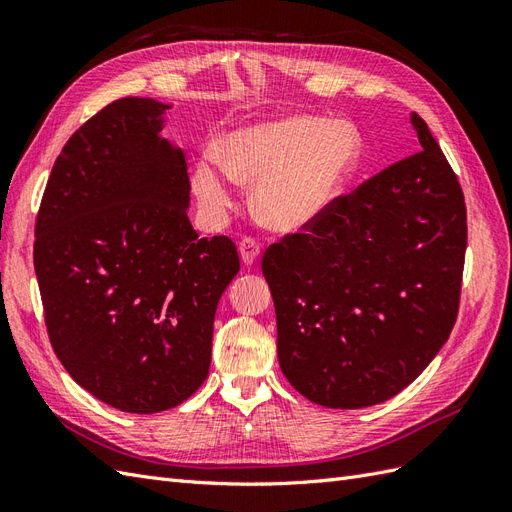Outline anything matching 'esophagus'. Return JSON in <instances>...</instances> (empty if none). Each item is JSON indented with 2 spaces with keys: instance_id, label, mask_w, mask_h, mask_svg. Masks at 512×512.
<instances>
[{
  "instance_id": "esophagus-1",
  "label": "esophagus",
  "mask_w": 512,
  "mask_h": 512,
  "mask_svg": "<svg viewBox=\"0 0 512 512\" xmlns=\"http://www.w3.org/2000/svg\"><path fill=\"white\" fill-rule=\"evenodd\" d=\"M239 254H241V260H243V265H254V262L258 260V256H260V243L256 241V239H252V237H245L241 243H239Z\"/></svg>"
}]
</instances>
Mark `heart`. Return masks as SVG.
<instances>
[{
	"label": "heart",
	"instance_id": "b5f03b06",
	"mask_svg": "<svg viewBox=\"0 0 512 512\" xmlns=\"http://www.w3.org/2000/svg\"><path fill=\"white\" fill-rule=\"evenodd\" d=\"M222 160L194 164L192 188L211 218L235 205V181L252 185L254 213L269 228L294 232L331 209L361 158L350 123L314 115L262 121L230 132Z\"/></svg>",
	"mask_w": 512,
	"mask_h": 512
}]
</instances>
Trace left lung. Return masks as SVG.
Wrapping results in <instances>:
<instances>
[{"label": "left lung", "mask_w": 512, "mask_h": 512, "mask_svg": "<svg viewBox=\"0 0 512 512\" xmlns=\"http://www.w3.org/2000/svg\"><path fill=\"white\" fill-rule=\"evenodd\" d=\"M421 151L337 196L262 256L288 382L324 408L382 404L451 335L468 245L466 200L427 123Z\"/></svg>", "instance_id": "8db88e82"}]
</instances>
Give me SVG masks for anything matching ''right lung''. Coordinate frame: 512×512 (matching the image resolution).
<instances>
[{
	"mask_svg": "<svg viewBox=\"0 0 512 512\" xmlns=\"http://www.w3.org/2000/svg\"><path fill=\"white\" fill-rule=\"evenodd\" d=\"M166 104L121 98L61 149L36 218L44 324L76 384L121 412L183 404L207 380L215 307L239 273L230 237L196 235Z\"/></svg>",
	"mask_w": 512,
	"mask_h": 512,
	"instance_id": "right-lung-1",
	"label": "right lung"
}]
</instances>
